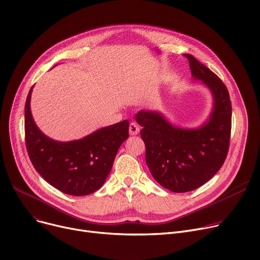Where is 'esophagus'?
<instances>
[{
	"label": "esophagus",
	"instance_id": "34e87169",
	"mask_svg": "<svg viewBox=\"0 0 260 260\" xmlns=\"http://www.w3.org/2000/svg\"><path fill=\"white\" fill-rule=\"evenodd\" d=\"M139 133H140V128H139L137 123L132 122L131 124H129V134L132 136H134V135H138Z\"/></svg>",
	"mask_w": 260,
	"mask_h": 260
}]
</instances>
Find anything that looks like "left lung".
Instances as JSON below:
<instances>
[{
    "instance_id": "obj_1",
    "label": "left lung",
    "mask_w": 260,
    "mask_h": 260,
    "mask_svg": "<svg viewBox=\"0 0 260 260\" xmlns=\"http://www.w3.org/2000/svg\"><path fill=\"white\" fill-rule=\"evenodd\" d=\"M192 77L213 94L210 119L199 128L175 126L158 112L140 111L145 161L155 180L172 192L185 193L208 182L226 158L232 127V104L223 82L192 54L185 53Z\"/></svg>"
}]
</instances>
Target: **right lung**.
I'll use <instances>...</instances> for the list:
<instances>
[{"mask_svg": "<svg viewBox=\"0 0 260 260\" xmlns=\"http://www.w3.org/2000/svg\"><path fill=\"white\" fill-rule=\"evenodd\" d=\"M32 88L25 103V142L34 168L62 193L85 196L95 192L104 184L120 145L128 138V120L100 128L80 140L54 141L34 121Z\"/></svg>", "mask_w": 260, "mask_h": 260, "instance_id": "right-lung-1", "label": "right lung"}]
</instances>
